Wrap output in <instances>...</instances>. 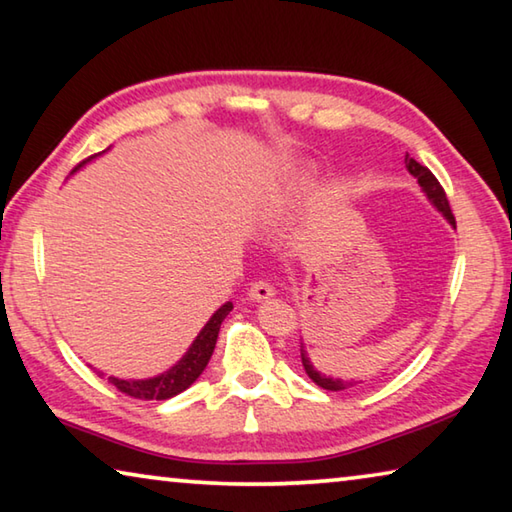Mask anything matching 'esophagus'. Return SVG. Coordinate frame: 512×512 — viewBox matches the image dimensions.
<instances>
[{"mask_svg": "<svg viewBox=\"0 0 512 512\" xmlns=\"http://www.w3.org/2000/svg\"><path fill=\"white\" fill-rule=\"evenodd\" d=\"M248 296H250V300H255V302H264V300H271L275 296V289H273L271 282L259 280V282L250 284Z\"/></svg>", "mask_w": 512, "mask_h": 512, "instance_id": "esophagus-1", "label": "esophagus"}]
</instances>
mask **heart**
<instances>
[{
	"label": "heart",
	"mask_w": 512,
	"mask_h": 512,
	"mask_svg": "<svg viewBox=\"0 0 512 512\" xmlns=\"http://www.w3.org/2000/svg\"><path fill=\"white\" fill-rule=\"evenodd\" d=\"M275 203H277V205H280V203H282V198H277V201H275Z\"/></svg>",
	"instance_id": "obj_1"
}]
</instances>
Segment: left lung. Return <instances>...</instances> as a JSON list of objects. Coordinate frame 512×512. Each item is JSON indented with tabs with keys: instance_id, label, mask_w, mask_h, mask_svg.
<instances>
[{
	"instance_id": "1",
	"label": "left lung",
	"mask_w": 512,
	"mask_h": 512,
	"mask_svg": "<svg viewBox=\"0 0 512 512\" xmlns=\"http://www.w3.org/2000/svg\"><path fill=\"white\" fill-rule=\"evenodd\" d=\"M404 162H406V169H409L411 176L418 178L422 192L427 194L429 201L436 205L438 212H443L445 219L456 228V219H454V214H452V207H449V201H447V196H445V189L440 187L436 176H433V173L427 167H422L420 162H415L413 158H409V155H406ZM300 359H302V366H305V372L309 375V379L314 381V384H318L320 388H325V391H345V388L352 386V381H341V379H332V377L320 375V372L314 366H311V361L307 357V350H305V343H300Z\"/></svg>"
}]
</instances>
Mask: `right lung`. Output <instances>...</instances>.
I'll list each match as a JSON object with an SVG mask.
<instances>
[{"instance_id":"obj_1","label":"right lung","mask_w":512,"mask_h":512,"mask_svg":"<svg viewBox=\"0 0 512 512\" xmlns=\"http://www.w3.org/2000/svg\"><path fill=\"white\" fill-rule=\"evenodd\" d=\"M94 158V155H92ZM92 158L83 160L81 164L90 162ZM79 164V167H81ZM76 167V169H79ZM74 169V171H76ZM232 311V302H225L223 307L214 311V316L207 320V325L201 329V334L196 336V341L189 345V350L185 352V357L180 359L176 366L169 368L167 372H162L158 377L151 379H119V377H108V381L115 388H119L121 393L135 397V400H169V397L183 393L185 388H189L194 381L201 377V372L205 370L207 361H210L214 345H216V336H219V329L223 318Z\"/></svg>"}]
</instances>
